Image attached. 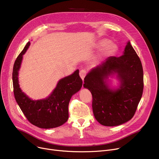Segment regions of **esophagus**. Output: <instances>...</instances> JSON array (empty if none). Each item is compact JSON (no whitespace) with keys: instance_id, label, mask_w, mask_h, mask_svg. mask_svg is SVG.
<instances>
[{"instance_id":"1","label":"esophagus","mask_w":159,"mask_h":159,"mask_svg":"<svg viewBox=\"0 0 159 159\" xmlns=\"http://www.w3.org/2000/svg\"><path fill=\"white\" fill-rule=\"evenodd\" d=\"M86 73H87V72H86V70H82L80 71L79 75H80V78L82 79V80H84V77H86Z\"/></svg>"}]
</instances>
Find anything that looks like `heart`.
<instances>
[{"mask_svg":"<svg viewBox=\"0 0 159 159\" xmlns=\"http://www.w3.org/2000/svg\"><path fill=\"white\" fill-rule=\"evenodd\" d=\"M103 48L99 52L97 57L104 58L109 57L113 55L118 49V46L115 43L110 42L106 39H102L99 40L95 44V47L96 48Z\"/></svg>","mask_w":159,"mask_h":159,"instance_id":"1","label":"heart"}]
</instances>
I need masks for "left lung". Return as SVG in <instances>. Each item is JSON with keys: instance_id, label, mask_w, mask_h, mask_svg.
Listing matches in <instances>:
<instances>
[{"instance_id": "1", "label": "left lung", "mask_w": 159, "mask_h": 159, "mask_svg": "<svg viewBox=\"0 0 159 159\" xmlns=\"http://www.w3.org/2000/svg\"><path fill=\"white\" fill-rule=\"evenodd\" d=\"M110 77H116L117 87ZM84 88L92 94L93 112L105 126H119L131 120L137 110L144 88L143 69L128 41L123 55L110 57L91 69L84 78Z\"/></svg>"}]
</instances>
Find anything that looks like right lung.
Instances as JSON below:
<instances>
[{
    "label": "right lung",
    "instance_id": "1",
    "mask_svg": "<svg viewBox=\"0 0 159 159\" xmlns=\"http://www.w3.org/2000/svg\"><path fill=\"white\" fill-rule=\"evenodd\" d=\"M30 46V42H28L13 65L12 79L16 102L26 119L34 126L43 129L58 127L68 120L70 99L82 88V80L79 76V70H77L58 80L55 88L46 98L33 100L22 91L19 82V71L23 55Z\"/></svg>",
    "mask_w": 159,
    "mask_h": 159
}]
</instances>
